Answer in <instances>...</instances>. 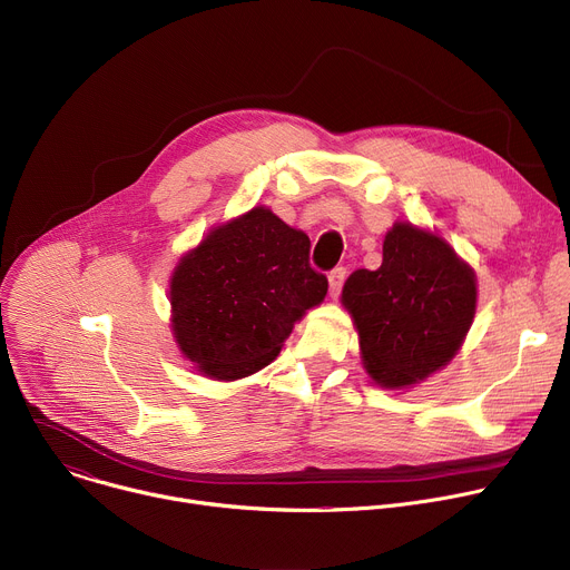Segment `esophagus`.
Wrapping results in <instances>:
<instances>
[{"mask_svg": "<svg viewBox=\"0 0 570 570\" xmlns=\"http://www.w3.org/2000/svg\"><path fill=\"white\" fill-rule=\"evenodd\" d=\"M345 277H347V271H345L343 266H341V268H334V271L330 273V291H332L334 297L341 293Z\"/></svg>", "mask_w": 570, "mask_h": 570, "instance_id": "obj_1", "label": "esophagus"}]
</instances>
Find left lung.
<instances>
[{
	"instance_id": "obj_1",
	"label": "left lung",
	"mask_w": 570,
	"mask_h": 570,
	"mask_svg": "<svg viewBox=\"0 0 570 570\" xmlns=\"http://www.w3.org/2000/svg\"><path fill=\"white\" fill-rule=\"evenodd\" d=\"M475 275L444 238L394 223L376 271L343 286L367 374L381 387H409L442 370L460 350L475 313Z\"/></svg>"
}]
</instances>
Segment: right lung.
I'll return each instance as SVG.
<instances>
[{
    "label": "right lung",
    "mask_w": 570,
    "mask_h": 570,
    "mask_svg": "<svg viewBox=\"0 0 570 570\" xmlns=\"http://www.w3.org/2000/svg\"><path fill=\"white\" fill-rule=\"evenodd\" d=\"M311 240L268 207L214 227L171 275L180 352L209 379L234 381L273 363L306 308L327 295Z\"/></svg>",
    "instance_id": "add662e5"
}]
</instances>
